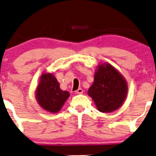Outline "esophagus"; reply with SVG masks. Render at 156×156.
<instances>
[{
	"label": "esophagus",
	"instance_id": "esophagus-1",
	"mask_svg": "<svg viewBox=\"0 0 156 156\" xmlns=\"http://www.w3.org/2000/svg\"><path fill=\"white\" fill-rule=\"evenodd\" d=\"M75 93H76V94H82V93H83V90L82 88H79L75 91Z\"/></svg>",
	"mask_w": 156,
	"mask_h": 156
}]
</instances>
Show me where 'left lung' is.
I'll return each instance as SVG.
<instances>
[{
	"label": "left lung",
	"mask_w": 156,
	"mask_h": 156,
	"mask_svg": "<svg viewBox=\"0 0 156 156\" xmlns=\"http://www.w3.org/2000/svg\"><path fill=\"white\" fill-rule=\"evenodd\" d=\"M87 93L101 112L116 110L123 104L128 93L125 78L111 64L98 66L94 74V82Z\"/></svg>",
	"instance_id": "1"
}]
</instances>
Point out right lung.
Wrapping results in <instances>:
<instances>
[{"label": "right lung", "instance_id": "right-lung-1", "mask_svg": "<svg viewBox=\"0 0 156 156\" xmlns=\"http://www.w3.org/2000/svg\"><path fill=\"white\" fill-rule=\"evenodd\" d=\"M70 94L62 90L55 76L51 73L43 74L36 90V98L42 109L51 113L58 112Z\"/></svg>", "mask_w": 156, "mask_h": 156}]
</instances>
